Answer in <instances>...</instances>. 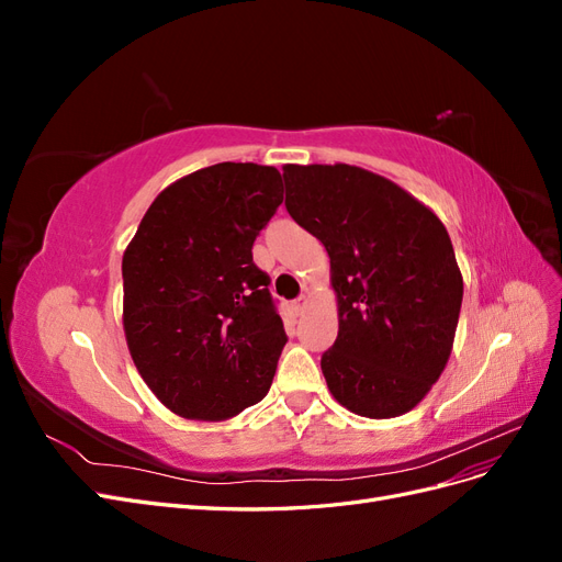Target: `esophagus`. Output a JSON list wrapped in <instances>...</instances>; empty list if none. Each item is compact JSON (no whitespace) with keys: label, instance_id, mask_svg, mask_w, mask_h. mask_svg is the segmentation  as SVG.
<instances>
[{"label":"esophagus","instance_id":"1","mask_svg":"<svg viewBox=\"0 0 562 562\" xmlns=\"http://www.w3.org/2000/svg\"><path fill=\"white\" fill-rule=\"evenodd\" d=\"M304 307H307V297H304V295L295 297V300H293V304H291V310H293V314H295V316H300V314L304 312Z\"/></svg>","mask_w":562,"mask_h":562}]
</instances>
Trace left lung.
<instances>
[{
    "label": "left lung",
    "instance_id": "obj_1",
    "mask_svg": "<svg viewBox=\"0 0 562 562\" xmlns=\"http://www.w3.org/2000/svg\"><path fill=\"white\" fill-rule=\"evenodd\" d=\"M285 209L330 255L339 307L321 370L347 411L386 419L427 396L452 349L464 283L443 223L349 164L283 166Z\"/></svg>",
    "mask_w": 562,
    "mask_h": 562
}]
</instances>
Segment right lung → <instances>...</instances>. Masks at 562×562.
Wrapping results in <instances>:
<instances>
[{"instance_id":"right-lung-1","label":"right lung","mask_w":562,"mask_h":562,"mask_svg":"<svg viewBox=\"0 0 562 562\" xmlns=\"http://www.w3.org/2000/svg\"><path fill=\"white\" fill-rule=\"evenodd\" d=\"M281 201L274 166L201 168L166 187L124 252L133 363L184 419H229L274 380L288 335L252 244Z\"/></svg>"}]
</instances>
